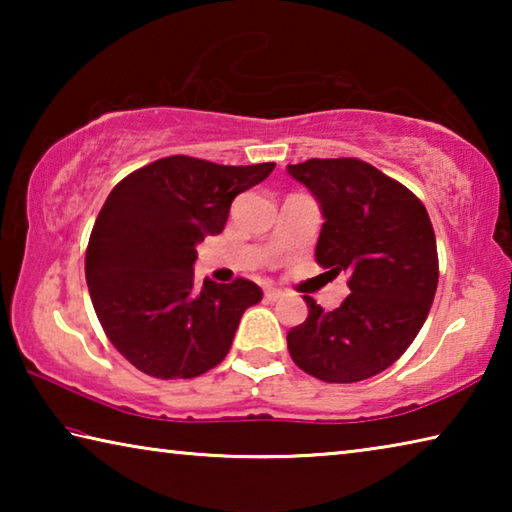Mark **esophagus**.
<instances>
[{
    "label": "esophagus",
    "instance_id": "34e87169",
    "mask_svg": "<svg viewBox=\"0 0 512 512\" xmlns=\"http://www.w3.org/2000/svg\"><path fill=\"white\" fill-rule=\"evenodd\" d=\"M264 298H266L268 302H277V300L284 298V291H282V289H266V291H264Z\"/></svg>",
    "mask_w": 512,
    "mask_h": 512
}]
</instances>
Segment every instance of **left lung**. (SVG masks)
<instances>
[{"label": "left lung", "mask_w": 512, "mask_h": 512, "mask_svg": "<svg viewBox=\"0 0 512 512\" xmlns=\"http://www.w3.org/2000/svg\"><path fill=\"white\" fill-rule=\"evenodd\" d=\"M287 171L325 219L316 262L350 275V296L334 311L305 296L309 316L287 334L291 359L329 384L375 377L413 343L436 296L429 214L418 196L368 162L314 158Z\"/></svg>", "instance_id": "8db88e82"}]
</instances>
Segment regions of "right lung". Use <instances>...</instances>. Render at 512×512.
I'll list each match as a JSON object with an SVG mask.
<instances>
[{"instance_id": "add662e5", "label": "right lung", "mask_w": 512, "mask_h": 512, "mask_svg": "<svg viewBox=\"0 0 512 512\" xmlns=\"http://www.w3.org/2000/svg\"><path fill=\"white\" fill-rule=\"evenodd\" d=\"M275 162L225 167L187 155L155 160L112 189L94 223L85 280L103 332L137 370L192 379L225 359L239 320L262 300L250 280L198 287L196 246Z\"/></svg>"}]
</instances>
